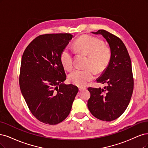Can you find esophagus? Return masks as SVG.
<instances>
[{
	"instance_id": "34e87169",
	"label": "esophagus",
	"mask_w": 148,
	"mask_h": 148,
	"mask_svg": "<svg viewBox=\"0 0 148 148\" xmlns=\"http://www.w3.org/2000/svg\"><path fill=\"white\" fill-rule=\"evenodd\" d=\"M85 89H86V88H85V87H79V90H80V91H82V90H84Z\"/></svg>"
}]
</instances>
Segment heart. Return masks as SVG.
<instances>
[{
	"label": "heart",
	"mask_w": 148,
	"mask_h": 148,
	"mask_svg": "<svg viewBox=\"0 0 148 148\" xmlns=\"http://www.w3.org/2000/svg\"><path fill=\"white\" fill-rule=\"evenodd\" d=\"M74 47L77 53L88 55L87 68L74 69L69 74V80L77 86L84 87L93 79L95 71L97 73H101L106 69L111 58V51L103 40L89 35L79 37L75 41ZM60 61L65 69H72L74 65L73 52L68 48L64 49L60 54Z\"/></svg>",
	"instance_id": "heart-1"
}]
</instances>
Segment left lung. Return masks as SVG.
I'll return each mask as SVG.
<instances>
[{
    "instance_id": "left-lung-1",
    "label": "left lung",
    "mask_w": 148,
    "mask_h": 148,
    "mask_svg": "<svg viewBox=\"0 0 148 148\" xmlns=\"http://www.w3.org/2000/svg\"><path fill=\"white\" fill-rule=\"evenodd\" d=\"M92 33L105 38L110 47L111 58L106 69L97 80L106 86L88 88L90 98L87 106L94 117L109 122L120 117L130 103L134 85L131 60L120 38L104 29Z\"/></svg>"
}]
</instances>
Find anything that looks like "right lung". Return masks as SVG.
Segmentation results:
<instances>
[{"mask_svg":"<svg viewBox=\"0 0 148 148\" xmlns=\"http://www.w3.org/2000/svg\"><path fill=\"white\" fill-rule=\"evenodd\" d=\"M73 36L46 34L36 37L23 54L19 83L30 111L49 125L63 121L71 110L79 89L66 79L60 54Z\"/></svg>","mask_w":148,"mask_h":148,"instance_id":"add662e5","label":"right lung"}]
</instances>
